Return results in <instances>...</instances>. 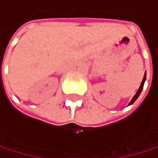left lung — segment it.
<instances>
[{"label":"left lung","instance_id":"8db88e82","mask_svg":"<svg viewBox=\"0 0 158 158\" xmlns=\"http://www.w3.org/2000/svg\"><path fill=\"white\" fill-rule=\"evenodd\" d=\"M145 80H146V74H145V76H144V77H143V81H142V82H141V85H140V87H139V89L137 90V92H136V94L135 95V97L133 98V99L131 100V102L129 103V105L130 104H133V103L136 100V98H138V96L140 95V93H141V91H142V89H143V85H144V82H145Z\"/></svg>","mask_w":158,"mask_h":158}]
</instances>
